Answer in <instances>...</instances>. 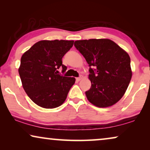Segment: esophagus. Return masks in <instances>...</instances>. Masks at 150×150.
<instances>
[{
    "label": "esophagus",
    "instance_id": "1",
    "mask_svg": "<svg viewBox=\"0 0 150 150\" xmlns=\"http://www.w3.org/2000/svg\"><path fill=\"white\" fill-rule=\"evenodd\" d=\"M76 79V81H81V80L82 79V77H81V76H80V77H77Z\"/></svg>",
    "mask_w": 150,
    "mask_h": 150
}]
</instances>
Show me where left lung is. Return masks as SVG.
Listing matches in <instances>:
<instances>
[{
    "label": "left lung",
    "instance_id": "8db88e82",
    "mask_svg": "<svg viewBox=\"0 0 150 150\" xmlns=\"http://www.w3.org/2000/svg\"><path fill=\"white\" fill-rule=\"evenodd\" d=\"M74 46L89 66L88 100L100 108L113 105L124 95L132 78L128 54L108 39L78 40Z\"/></svg>",
    "mask_w": 150,
    "mask_h": 150
}]
</instances>
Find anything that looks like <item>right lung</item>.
I'll return each instance as SVG.
<instances>
[{"instance_id":"obj_1","label":"right lung","mask_w":150,"mask_h":150,"mask_svg":"<svg viewBox=\"0 0 150 150\" xmlns=\"http://www.w3.org/2000/svg\"><path fill=\"white\" fill-rule=\"evenodd\" d=\"M74 41L42 40L24 52L18 69L24 91L33 102L45 108L61 106L75 83L74 77L58 74L67 67L62 58L73 46Z\"/></svg>"}]
</instances>
